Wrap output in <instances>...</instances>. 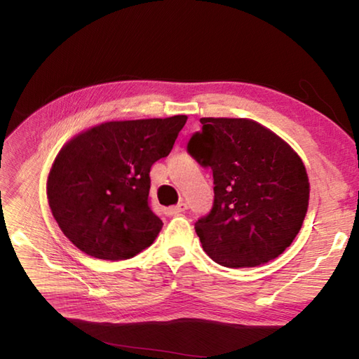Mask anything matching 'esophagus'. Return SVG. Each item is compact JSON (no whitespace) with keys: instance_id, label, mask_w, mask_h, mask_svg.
Instances as JSON below:
<instances>
[{"instance_id":"1","label":"esophagus","mask_w":359,"mask_h":359,"mask_svg":"<svg viewBox=\"0 0 359 359\" xmlns=\"http://www.w3.org/2000/svg\"><path fill=\"white\" fill-rule=\"evenodd\" d=\"M188 207H187V203L185 202H179L177 205H175V207H170V208H166V215L168 216H175V215H180V212H185V210H187Z\"/></svg>"}]
</instances>
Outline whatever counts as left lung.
Segmentation results:
<instances>
[{"mask_svg":"<svg viewBox=\"0 0 359 359\" xmlns=\"http://www.w3.org/2000/svg\"><path fill=\"white\" fill-rule=\"evenodd\" d=\"M188 152L215 179V203L196 222L212 261L245 269L292 245L307 215L310 184L301 157L278 134L250 118L203 117Z\"/></svg>","mask_w":359,"mask_h":359,"instance_id":"left-lung-1","label":"left lung"}]
</instances>
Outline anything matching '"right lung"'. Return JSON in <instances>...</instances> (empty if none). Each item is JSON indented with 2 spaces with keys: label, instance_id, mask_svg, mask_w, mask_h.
Here are the masks:
<instances>
[{
  "label": "right lung",
  "instance_id": "add662e5",
  "mask_svg": "<svg viewBox=\"0 0 359 359\" xmlns=\"http://www.w3.org/2000/svg\"><path fill=\"white\" fill-rule=\"evenodd\" d=\"M187 118L104 121L60 149L46 189L53 219L75 247L121 261L156 241L163 222L149 207V171L170 154Z\"/></svg>",
  "mask_w": 359,
  "mask_h": 359
}]
</instances>
